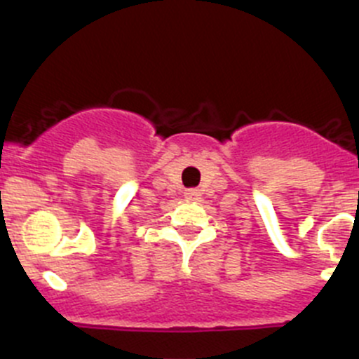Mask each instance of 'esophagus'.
<instances>
[{"instance_id": "1", "label": "esophagus", "mask_w": 359, "mask_h": 359, "mask_svg": "<svg viewBox=\"0 0 359 359\" xmlns=\"http://www.w3.org/2000/svg\"><path fill=\"white\" fill-rule=\"evenodd\" d=\"M184 196H186L187 200H198V196H200V191H198V189H187L186 193H184Z\"/></svg>"}]
</instances>
